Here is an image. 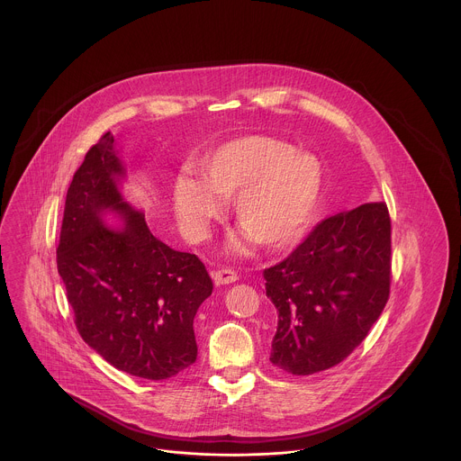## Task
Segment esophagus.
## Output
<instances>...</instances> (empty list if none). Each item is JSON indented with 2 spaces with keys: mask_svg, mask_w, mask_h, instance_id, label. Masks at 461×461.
Returning <instances> with one entry per match:
<instances>
[{
  "mask_svg": "<svg viewBox=\"0 0 461 461\" xmlns=\"http://www.w3.org/2000/svg\"><path fill=\"white\" fill-rule=\"evenodd\" d=\"M212 278H214V284L216 285H225V284H232L236 280H240V275L236 269H230V267H223V269H218L212 273Z\"/></svg>",
  "mask_w": 461,
  "mask_h": 461,
  "instance_id": "1",
  "label": "esophagus"
}]
</instances>
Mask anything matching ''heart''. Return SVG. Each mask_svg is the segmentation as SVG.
<instances>
[{"label": "heart", "mask_w": 461, "mask_h": 461, "mask_svg": "<svg viewBox=\"0 0 461 461\" xmlns=\"http://www.w3.org/2000/svg\"><path fill=\"white\" fill-rule=\"evenodd\" d=\"M200 183L179 179L174 207L185 229L205 234L232 200L236 225L266 249L280 250L307 230L321 192L316 158L269 136H243L216 147L195 165Z\"/></svg>", "instance_id": "b5f03b06"}]
</instances>
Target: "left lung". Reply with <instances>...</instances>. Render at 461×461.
Segmentation results:
<instances>
[{
    "instance_id": "left-lung-1",
    "label": "left lung",
    "mask_w": 461,
    "mask_h": 461,
    "mask_svg": "<svg viewBox=\"0 0 461 461\" xmlns=\"http://www.w3.org/2000/svg\"><path fill=\"white\" fill-rule=\"evenodd\" d=\"M391 254L387 203L367 202L325 218L266 267V294L278 311L271 364L309 376L351 355L389 300Z\"/></svg>"
}]
</instances>
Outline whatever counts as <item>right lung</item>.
I'll use <instances>...</instances> for the list:
<instances>
[{
	"label": "right lung",
	"instance_id": "right-lung-1",
	"mask_svg": "<svg viewBox=\"0 0 461 461\" xmlns=\"http://www.w3.org/2000/svg\"><path fill=\"white\" fill-rule=\"evenodd\" d=\"M122 176L104 132L67 190L57 266L83 340L128 375L167 380L197 360L194 320L212 280L195 254L161 243L145 214L124 203ZM108 208L122 214V230L100 220Z\"/></svg>",
	"mask_w": 461,
	"mask_h": 461
}]
</instances>
